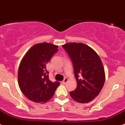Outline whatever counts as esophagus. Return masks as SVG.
<instances>
[{
    "instance_id": "esophagus-1",
    "label": "esophagus",
    "mask_w": 125,
    "mask_h": 125,
    "mask_svg": "<svg viewBox=\"0 0 125 125\" xmlns=\"http://www.w3.org/2000/svg\"><path fill=\"white\" fill-rule=\"evenodd\" d=\"M68 79L67 78H64V80H63L62 81V83L63 84H65V83H67V82H68Z\"/></svg>"
}]
</instances>
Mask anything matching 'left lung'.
<instances>
[{
	"mask_svg": "<svg viewBox=\"0 0 125 125\" xmlns=\"http://www.w3.org/2000/svg\"><path fill=\"white\" fill-rule=\"evenodd\" d=\"M73 66L77 86L70 92L71 97L80 103L90 102L98 95L105 80L102 60L94 50L82 43L62 45Z\"/></svg>",
	"mask_w": 125,
	"mask_h": 125,
	"instance_id": "8db88e82",
	"label": "left lung"
}]
</instances>
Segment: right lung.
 Returning <instances> with one entry per match:
<instances>
[{"label": "right lung", "mask_w": 125, "mask_h": 125, "mask_svg": "<svg viewBox=\"0 0 125 125\" xmlns=\"http://www.w3.org/2000/svg\"><path fill=\"white\" fill-rule=\"evenodd\" d=\"M58 51V46L49 43L35 44L22 58L18 70V83L23 95L35 103L52 98L60 82L49 78L46 64Z\"/></svg>", "instance_id": "add662e5"}]
</instances>
